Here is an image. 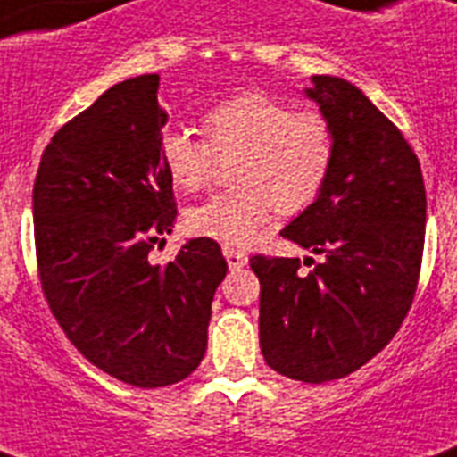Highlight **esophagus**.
<instances>
[{"instance_id": "1", "label": "esophagus", "mask_w": 457, "mask_h": 457, "mask_svg": "<svg viewBox=\"0 0 457 457\" xmlns=\"http://www.w3.org/2000/svg\"><path fill=\"white\" fill-rule=\"evenodd\" d=\"M222 253H225V258H228L229 270H239V268H244V265H246V261H249V256H246L244 251H237V249H232V246H225V249H222Z\"/></svg>"}]
</instances>
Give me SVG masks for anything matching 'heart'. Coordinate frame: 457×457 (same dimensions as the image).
Returning <instances> with one entry per match:
<instances>
[{"label":"heart","mask_w":457,"mask_h":457,"mask_svg":"<svg viewBox=\"0 0 457 457\" xmlns=\"http://www.w3.org/2000/svg\"><path fill=\"white\" fill-rule=\"evenodd\" d=\"M204 137L172 128L161 137V161L182 192L211 185L218 161L235 158L237 189L187 213L194 235L246 246L275 211L301 213L318 199L334 163V132L318 111L263 92H242L215 104L201 120Z\"/></svg>","instance_id":"heart-1"}]
</instances>
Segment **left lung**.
Wrapping results in <instances>:
<instances>
[{"label": "left lung", "instance_id": "8db88e82", "mask_svg": "<svg viewBox=\"0 0 457 457\" xmlns=\"http://www.w3.org/2000/svg\"><path fill=\"white\" fill-rule=\"evenodd\" d=\"M334 132L322 192L282 237L322 256H253L261 282L258 337L275 372L305 384L351 375L403 325L425 249L427 194L401 130L351 82L312 75L305 89Z\"/></svg>", "mask_w": 457, "mask_h": 457}]
</instances>
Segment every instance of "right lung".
Returning <instances> with one entry per match:
<instances>
[{
	"mask_svg": "<svg viewBox=\"0 0 457 457\" xmlns=\"http://www.w3.org/2000/svg\"><path fill=\"white\" fill-rule=\"evenodd\" d=\"M156 92V73L106 89L54 135L32 187L49 311L92 365L139 389L182 382L199 368L228 272L206 237L189 239L170 263L149 256L178 218Z\"/></svg>",
	"mask_w": 457,
	"mask_h": 457,
	"instance_id": "obj_1",
	"label": "right lung"
}]
</instances>
